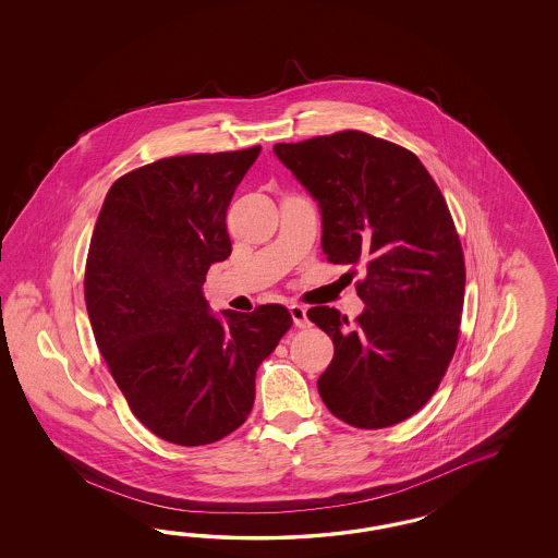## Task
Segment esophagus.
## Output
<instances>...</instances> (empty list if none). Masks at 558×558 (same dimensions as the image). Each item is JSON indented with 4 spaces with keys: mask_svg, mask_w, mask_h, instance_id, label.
<instances>
[{
    "mask_svg": "<svg viewBox=\"0 0 558 558\" xmlns=\"http://www.w3.org/2000/svg\"><path fill=\"white\" fill-rule=\"evenodd\" d=\"M290 317H292V322H294L299 329L311 327V322L306 317V308H304L303 304H290Z\"/></svg>",
    "mask_w": 558,
    "mask_h": 558,
    "instance_id": "esophagus-1",
    "label": "esophagus"
}]
</instances>
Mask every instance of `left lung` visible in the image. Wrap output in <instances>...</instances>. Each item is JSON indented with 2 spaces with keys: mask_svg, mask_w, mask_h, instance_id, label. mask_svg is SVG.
Returning a JSON list of instances; mask_svg holds the SVG:
<instances>
[{
  "mask_svg": "<svg viewBox=\"0 0 558 558\" xmlns=\"http://www.w3.org/2000/svg\"><path fill=\"white\" fill-rule=\"evenodd\" d=\"M274 153L319 203L323 254L366 270L354 323L329 306L306 313L336 350L317 383L323 403L360 429L403 422L457 350L466 271L448 204L415 153L362 131Z\"/></svg>",
  "mask_w": 558,
  "mask_h": 558,
  "instance_id": "8db88e82",
  "label": "left lung"
}]
</instances>
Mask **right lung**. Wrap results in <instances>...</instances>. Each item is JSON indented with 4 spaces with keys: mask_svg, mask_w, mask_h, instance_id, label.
<instances>
[{
    "mask_svg": "<svg viewBox=\"0 0 558 558\" xmlns=\"http://www.w3.org/2000/svg\"><path fill=\"white\" fill-rule=\"evenodd\" d=\"M262 147L153 161L106 194L85 264L94 338L136 420L178 446L235 432L257 366L292 325L282 304L210 313L206 271L231 255L227 208Z\"/></svg>",
    "mask_w": 558,
    "mask_h": 558,
    "instance_id": "obj_1",
    "label": "right lung"
}]
</instances>
